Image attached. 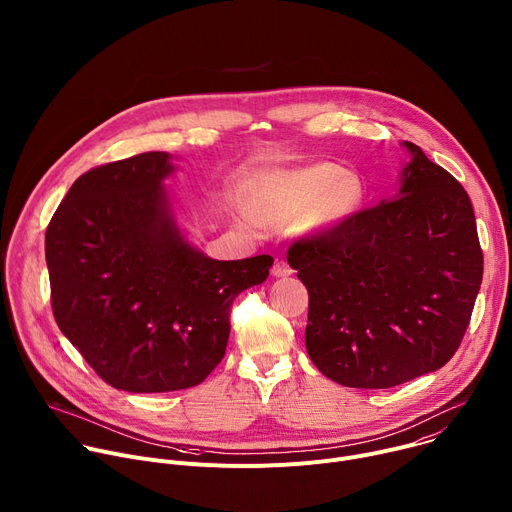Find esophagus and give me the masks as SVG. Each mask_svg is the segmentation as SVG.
Instances as JSON below:
<instances>
[{
	"label": "esophagus",
	"instance_id": "1",
	"mask_svg": "<svg viewBox=\"0 0 512 512\" xmlns=\"http://www.w3.org/2000/svg\"><path fill=\"white\" fill-rule=\"evenodd\" d=\"M291 273H294V271H291V267L285 261H275V265L271 267V275L273 277H287Z\"/></svg>",
	"mask_w": 512,
	"mask_h": 512
}]
</instances>
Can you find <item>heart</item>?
Segmentation results:
<instances>
[{
  "label": "heart",
  "instance_id": "b5f03b06",
  "mask_svg": "<svg viewBox=\"0 0 512 512\" xmlns=\"http://www.w3.org/2000/svg\"><path fill=\"white\" fill-rule=\"evenodd\" d=\"M369 198V184L358 172L334 162L275 170L255 178L247 190V229L259 223L287 225L298 237H320L348 225Z\"/></svg>",
  "mask_w": 512,
  "mask_h": 512
}]
</instances>
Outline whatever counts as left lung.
<instances>
[{
  "label": "left lung",
  "mask_w": 512,
  "mask_h": 512,
  "mask_svg": "<svg viewBox=\"0 0 512 512\" xmlns=\"http://www.w3.org/2000/svg\"><path fill=\"white\" fill-rule=\"evenodd\" d=\"M397 192L342 229L287 253L310 294L306 348L344 387L389 389L442 369L482 283V249L462 184L401 141Z\"/></svg>",
  "instance_id": "left-lung-1"
}]
</instances>
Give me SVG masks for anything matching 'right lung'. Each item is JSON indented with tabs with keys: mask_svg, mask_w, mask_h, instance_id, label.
<instances>
[{
	"mask_svg": "<svg viewBox=\"0 0 512 512\" xmlns=\"http://www.w3.org/2000/svg\"><path fill=\"white\" fill-rule=\"evenodd\" d=\"M174 156L148 152L83 174L46 229L60 332L111 387L168 393L223 360L229 310L273 259L218 261L194 247L166 188Z\"/></svg>",
	"mask_w": 512,
	"mask_h": 512,
	"instance_id": "1",
	"label": "right lung"
}]
</instances>
